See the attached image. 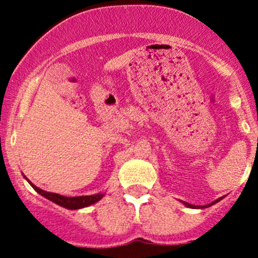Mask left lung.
<instances>
[{
  "label": "left lung",
  "instance_id": "left-lung-1",
  "mask_svg": "<svg viewBox=\"0 0 258 258\" xmlns=\"http://www.w3.org/2000/svg\"><path fill=\"white\" fill-rule=\"evenodd\" d=\"M222 199H223V197H220V199L215 200V201L211 202L210 205H205V206H195V205L188 204V202H184V201H181V202H182V204H183L184 206H186V207H189V209H206V207H210V206H212V205L217 204V202H218V201H221V200H222Z\"/></svg>",
  "mask_w": 258,
  "mask_h": 258
}]
</instances>
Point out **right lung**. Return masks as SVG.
<instances>
[{
  "instance_id": "obj_1",
  "label": "right lung",
  "mask_w": 258,
  "mask_h": 258,
  "mask_svg": "<svg viewBox=\"0 0 258 258\" xmlns=\"http://www.w3.org/2000/svg\"><path fill=\"white\" fill-rule=\"evenodd\" d=\"M23 177L27 179V182L31 184V186H32V188L35 189L36 192H38L41 196H43L45 199H47V200H49V201L54 202L56 205H58V206H61V207H64V209H67V210L85 209V207H88V206H91V205L98 202L103 196H105V194H102V192H100V194H96V195H91V196H77V197L62 196V195L53 194V192L43 191V189L38 188L36 184H33L32 182L26 177L25 175H23Z\"/></svg>"
}]
</instances>
